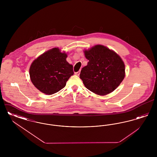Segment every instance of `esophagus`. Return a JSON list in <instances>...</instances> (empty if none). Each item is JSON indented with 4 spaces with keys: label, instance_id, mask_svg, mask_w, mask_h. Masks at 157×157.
I'll use <instances>...</instances> for the list:
<instances>
[{
    "label": "esophagus",
    "instance_id": "34e87169",
    "mask_svg": "<svg viewBox=\"0 0 157 157\" xmlns=\"http://www.w3.org/2000/svg\"><path fill=\"white\" fill-rule=\"evenodd\" d=\"M75 74L76 75H78V76H79V74H80V71H78V72H75Z\"/></svg>",
    "mask_w": 157,
    "mask_h": 157
}]
</instances>
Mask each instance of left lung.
<instances>
[{"mask_svg":"<svg viewBox=\"0 0 157 157\" xmlns=\"http://www.w3.org/2000/svg\"><path fill=\"white\" fill-rule=\"evenodd\" d=\"M89 60L80 74L85 87L91 92L105 95L113 92L124 79L125 65L120 56L103 45L85 50Z\"/></svg>","mask_w":157,"mask_h":157,"instance_id":"left-lung-1","label":"left lung"}]
</instances>
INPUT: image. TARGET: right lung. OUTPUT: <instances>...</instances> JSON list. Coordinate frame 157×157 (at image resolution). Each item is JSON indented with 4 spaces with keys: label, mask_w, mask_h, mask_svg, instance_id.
I'll use <instances>...</instances> for the list:
<instances>
[{
    "label": "right lung",
    "mask_w": 157,
    "mask_h": 157,
    "mask_svg": "<svg viewBox=\"0 0 157 157\" xmlns=\"http://www.w3.org/2000/svg\"><path fill=\"white\" fill-rule=\"evenodd\" d=\"M67 54L54 48L40 55L32 63L30 80L34 86L46 95H52L63 88L74 75L73 66L67 61Z\"/></svg>",
    "instance_id": "1"
}]
</instances>
